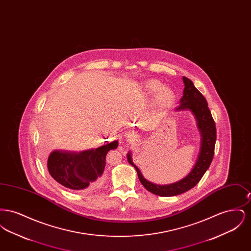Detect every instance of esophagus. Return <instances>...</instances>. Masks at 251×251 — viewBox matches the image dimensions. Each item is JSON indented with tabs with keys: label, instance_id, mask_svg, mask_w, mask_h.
I'll list each match as a JSON object with an SVG mask.
<instances>
[{
	"label": "esophagus",
	"instance_id": "esophagus-1",
	"mask_svg": "<svg viewBox=\"0 0 251 251\" xmlns=\"http://www.w3.org/2000/svg\"><path fill=\"white\" fill-rule=\"evenodd\" d=\"M125 138L128 142H133V141H136L138 136L136 135V133H134L133 131H127L125 133Z\"/></svg>",
	"mask_w": 251,
	"mask_h": 251
}]
</instances>
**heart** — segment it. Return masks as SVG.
Returning <instances> with one entry per match:
<instances>
[{
  "label": "heart",
  "instance_id": "1",
  "mask_svg": "<svg viewBox=\"0 0 251 251\" xmlns=\"http://www.w3.org/2000/svg\"><path fill=\"white\" fill-rule=\"evenodd\" d=\"M140 88L146 95L156 96V102L160 106L166 107L174 100L173 91L165 87V84L155 79H150L141 83Z\"/></svg>",
  "mask_w": 251,
  "mask_h": 251
}]
</instances>
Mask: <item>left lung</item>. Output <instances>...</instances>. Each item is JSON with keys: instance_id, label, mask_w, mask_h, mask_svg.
<instances>
[{"instance_id": "obj_1", "label": "left lung", "mask_w": 251, "mask_h": 251, "mask_svg": "<svg viewBox=\"0 0 251 251\" xmlns=\"http://www.w3.org/2000/svg\"><path fill=\"white\" fill-rule=\"evenodd\" d=\"M184 84L183 94L179 100V104L175 109L176 112L189 111L191 112L197 123V128L201 133V149L196 164L191 171L183 179L169 184H156L144 178L143 174L136 167L131 158V152L127 153L129 164L135 168L140 182L148 191L160 197H173L190 190L202 178L204 173L210 167L215 153L216 128L214 119L208 107L206 99L195 87L191 80L182 77Z\"/></svg>"}]
</instances>
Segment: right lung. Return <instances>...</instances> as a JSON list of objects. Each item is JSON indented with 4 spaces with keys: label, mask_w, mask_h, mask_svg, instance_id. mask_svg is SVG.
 I'll return each mask as SVG.
<instances>
[{
    "label": "right lung",
    "mask_w": 251,
    "mask_h": 251,
    "mask_svg": "<svg viewBox=\"0 0 251 251\" xmlns=\"http://www.w3.org/2000/svg\"><path fill=\"white\" fill-rule=\"evenodd\" d=\"M118 146L119 141L115 140L79 152L55 150L47 160L49 173L61 185L73 191L93 190L103 181L108 151Z\"/></svg>",
    "instance_id": "obj_1"
}]
</instances>
